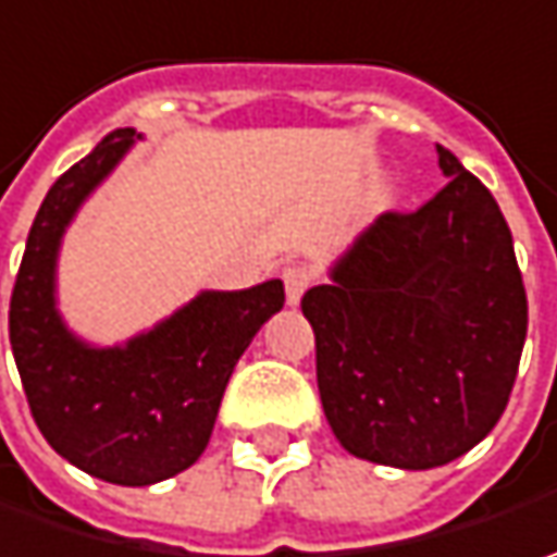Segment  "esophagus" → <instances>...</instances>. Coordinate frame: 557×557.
<instances>
[{
  "mask_svg": "<svg viewBox=\"0 0 557 557\" xmlns=\"http://www.w3.org/2000/svg\"><path fill=\"white\" fill-rule=\"evenodd\" d=\"M283 286H286V302L299 305L302 302L305 289L311 286V271L302 268V264H289V268L283 271Z\"/></svg>",
  "mask_w": 557,
  "mask_h": 557,
  "instance_id": "esophagus-1",
  "label": "esophagus"
}]
</instances>
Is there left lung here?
Here are the masks:
<instances>
[{"mask_svg":"<svg viewBox=\"0 0 557 557\" xmlns=\"http://www.w3.org/2000/svg\"><path fill=\"white\" fill-rule=\"evenodd\" d=\"M448 183L380 214L302 296L321 405L355 458L426 471L502 418L527 339V293L493 193L436 146Z\"/></svg>","mask_w":557,"mask_h":557,"instance_id":"obj_1","label":"left lung"}]
</instances>
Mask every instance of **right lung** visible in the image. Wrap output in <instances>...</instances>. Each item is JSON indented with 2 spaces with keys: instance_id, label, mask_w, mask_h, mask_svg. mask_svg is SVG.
Masks as SVG:
<instances>
[{
  "instance_id": "obj_1",
  "label": "right lung",
  "mask_w": 557,
  "mask_h": 557,
  "mask_svg": "<svg viewBox=\"0 0 557 557\" xmlns=\"http://www.w3.org/2000/svg\"><path fill=\"white\" fill-rule=\"evenodd\" d=\"M136 139L134 127L114 131L52 183L9 308L14 364L39 433L74 468L117 486H149L199 461L239 355L283 308V283L268 280L199 293L124 346H89L67 330L55 305L61 236Z\"/></svg>"
}]
</instances>
